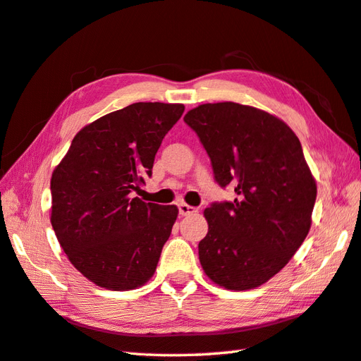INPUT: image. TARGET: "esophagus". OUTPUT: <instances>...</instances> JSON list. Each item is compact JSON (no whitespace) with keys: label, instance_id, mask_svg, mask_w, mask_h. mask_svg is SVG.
I'll use <instances>...</instances> for the list:
<instances>
[{"label":"esophagus","instance_id":"obj_1","mask_svg":"<svg viewBox=\"0 0 361 361\" xmlns=\"http://www.w3.org/2000/svg\"><path fill=\"white\" fill-rule=\"evenodd\" d=\"M178 211H180V216H190V214H195L197 208L186 203H180L178 204Z\"/></svg>","mask_w":361,"mask_h":361}]
</instances>
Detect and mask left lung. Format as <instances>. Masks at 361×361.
<instances>
[{
  "instance_id": "obj_1",
  "label": "left lung",
  "mask_w": 361,
  "mask_h": 361,
  "mask_svg": "<svg viewBox=\"0 0 361 361\" xmlns=\"http://www.w3.org/2000/svg\"><path fill=\"white\" fill-rule=\"evenodd\" d=\"M185 122L209 155L214 178L237 194L204 209L203 270L226 290L262 286L288 264L312 225L317 183L301 142L279 118L235 102L198 105Z\"/></svg>"
}]
</instances>
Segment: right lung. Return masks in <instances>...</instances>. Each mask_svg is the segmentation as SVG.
Returning a JSON list of instances; mask_svg holds the SVG:
<instances>
[{
  "instance_id": "obj_1",
  "label": "right lung",
  "mask_w": 361,
  "mask_h": 361,
  "mask_svg": "<svg viewBox=\"0 0 361 361\" xmlns=\"http://www.w3.org/2000/svg\"><path fill=\"white\" fill-rule=\"evenodd\" d=\"M183 104L136 102L74 136L51 178V224L70 262L106 290H133L157 270L178 216L175 204L132 198L152 175Z\"/></svg>"
}]
</instances>
